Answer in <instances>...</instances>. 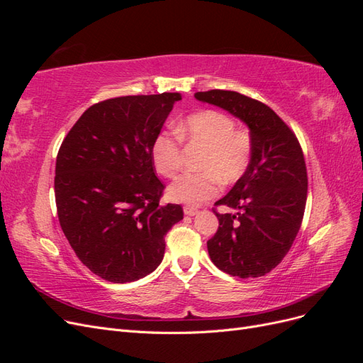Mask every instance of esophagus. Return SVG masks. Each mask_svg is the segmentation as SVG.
<instances>
[{"instance_id":"obj_1","label":"esophagus","mask_w":363,"mask_h":363,"mask_svg":"<svg viewBox=\"0 0 363 363\" xmlns=\"http://www.w3.org/2000/svg\"><path fill=\"white\" fill-rule=\"evenodd\" d=\"M183 212H184V215H188V216H195L196 213H199V211H196V208L189 207V206H186V207L183 208Z\"/></svg>"}]
</instances>
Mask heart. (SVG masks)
Returning a JSON list of instances; mask_svg holds the SVG:
<instances>
[{"instance_id": "heart-1", "label": "heart", "mask_w": 363, "mask_h": 363, "mask_svg": "<svg viewBox=\"0 0 363 363\" xmlns=\"http://www.w3.org/2000/svg\"><path fill=\"white\" fill-rule=\"evenodd\" d=\"M235 127V121L219 111L195 112L177 125L175 131L183 142L200 145L206 152L200 160V172L183 174L169 186V200L200 206L218 195L221 182L230 184L242 177L251 163L255 142L250 131ZM178 138L160 131L151 144L152 164L167 179L174 177L182 164Z\"/></svg>"}]
</instances>
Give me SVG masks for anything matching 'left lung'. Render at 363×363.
Returning a JSON list of instances; mask_svg holds the SVG:
<instances>
[{
	"label": "left lung",
	"mask_w": 363,
	"mask_h": 363,
	"mask_svg": "<svg viewBox=\"0 0 363 363\" xmlns=\"http://www.w3.org/2000/svg\"><path fill=\"white\" fill-rule=\"evenodd\" d=\"M195 98L244 121L255 142L247 172L215 203L236 212L213 208L219 227L207 240L208 256L233 277L265 276L288 255L304 216L307 171L300 142L272 108L250 96L213 89Z\"/></svg>",
	"instance_id": "left-lung-1"
}]
</instances>
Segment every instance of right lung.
Masks as SVG:
<instances>
[{
  "mask_svg": "<svg viewBox=\"0 0 363 363\" xmlns=\"http://www.w3.org/2000/svg\"><path fill=\"white\" fill-rule=\"evenodd\" d=\"M179 92L128 95L91 106L63 139L54 192L59 223L84 267L112 283L136 281L164 255V235L183 219L160 206L164 186L151 144Z\"/></svg>",
  "mask_w": 363,
  "mask_h": 363,
  "instance_id": "add662e5",
  "label": "right lung"
}]
</instances>
